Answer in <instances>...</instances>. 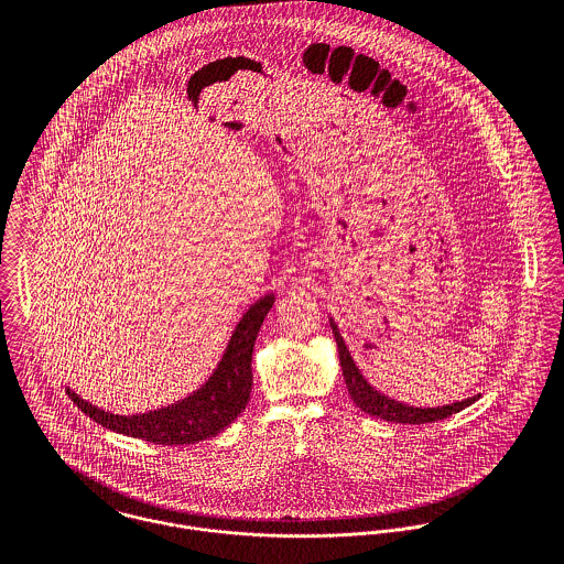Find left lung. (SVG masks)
I'll use <instances>...</instances> for the list:
<instances>
[{"mask_svg": "<svg viewBox=\"0 0 564 564\" xmlns=\"http://www.w3.org/2000/svg\"><path fill=\"white\" fill-rule=\"evenodd\" d=\"M332 325V334L336 338V347H338V358H340V369H343V378H345V384H347V391L351 395L354 403L365 410L367 414L371 416H378V419H384V421H393V423H434V421H441V419H447L460 410H465L467 405H471L474 402L480 400V395H474L465 402L449 403V405H441V408H414V405H408V403L395 402L382 393H378L365 378L362 373L358 371V367L354 365L351 356H349V349L336 327L334 319H329Z\"/></svg>", "mask_w": 564, "mask_h": 564, "instance_id": "8db88e82", "label": "left lung"}]
</instances>
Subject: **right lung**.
<instances>
[{"instance_id": "1", "label": "right lung", "mask_w": 564, "mask_h": 564, "mask_svg": "<svg viewBox=\"0 0 564 564\" xmlns=\"http://www.w3.org/2000/svg\"><path fill=\"white\" fill-rule=\"evenodd\" d=\"M273 302L275 297L269 293L249 306L215 373L202 389H197L182 402L171 403L145 414L126 416L99 410L93 403L80 400L69 389L67 393L95 423H101L104 427L126 436L143 438L156 445H191L210 438L226 430L249 402L253 343Z\"/></svg>"}]
</instances>
